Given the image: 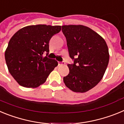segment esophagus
<instances>
[{"mask_svg": "<svg viewBox=\"0 0 124 124\" xmlns=\"http://www.w3.org/2000/svg\"><path fill=\"white\" fill-rule=\"evenodd\" d=\"M65 64L64 61H58L59 65H61V64Z\"/></svg>", "mask_w": 124, "mask_h": 124, "instance_id": "esophagus-1", "label": "esophagus"}]
</instances>
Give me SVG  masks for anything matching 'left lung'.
<instances>
[{"label":"left lung","mask_w":124,"mask_h":124,"mask_svg":"<svg viewBox=\"0 0 124 124\" xmlns=\"http://www.w3.org/2000/svg\"><path fill=\"white\" fill-rule=\"evenodd\" d=\"M70 58V73L63 78L65 85L76 93H85L96 86L104 74L109 60L105 40L89 27L63 25Z\"/></svg>","instance_id":"1"}]
</instances>
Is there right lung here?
Instances as JSON below:
<instances>
[{
  "mask_svg": "<svg viewBox=\"0 0 124 124\" xmlns=\"http://www.w3.org/2000/svg\"><path fill=\"white\" fill-rule=\"evenodd\" d=\"M61 30V26L30 25L11 38L5 52V61L9 73L20 86L38 87L57 66V61L46 56L50 39ZM44 52L47 55L43 57Z\"/></svg>",
  "mask_w": 124,
  "mask_h": 124,
  "instance_id": "right-lung-1",
  "label": "right lung"
}]
</instances>
